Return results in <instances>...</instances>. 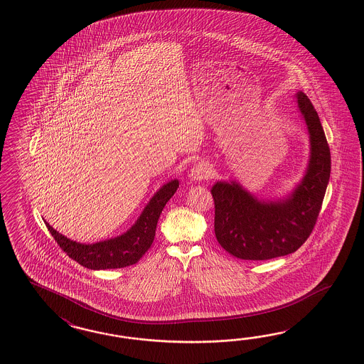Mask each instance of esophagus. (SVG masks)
Segmentation results:
<instances>
[{"label": "esophagus", "instance_id": "1", "mask_svg": "<svg viewBox=\"0 0 364 364\" xmlns=\"http://www.w3.org/2000/svg\"><path fill=\"white\" fill-rule=\"evenodd\" d=\"M210 173H212V171H210L208 164L197 163L196 166H193V168L191 169L189 176H191L192 180H195V181H203V180H206V178H209Z\"/></svg>", "mask_w": 364, "mask_h": 364}]
</instances>
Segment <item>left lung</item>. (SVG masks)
Here are the masks:
<instances>
[{"label": "left lung", "mask_w": 364, "mask_h": 364, "mask_svg": "<svg viewBox=\"0 0 364 364\" xmlns=\"http://www.w3.org/2000/svg\"><path fill=\"white\" fill-rule=\"evenodd\" d=\"M296 100L308 127L311 155L292 192L276 200L257 198L237 181H217L210 191L215 238L232 257L267 260L292 254L316 225L330 178V149L311 100L302 92Z\"/></svg>", "instance_id": "8db88e82"}]
</instances>
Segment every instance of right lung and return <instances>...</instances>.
<instances>
[{"instance_id": "right-lung-1", "label": "right lung", "mask_w": 364, "mask_h": 364, "mask_svg": "<svg viewBox=\"0 0 364 364\" xmlns=\"http://www.w3.org/2000/svg\"><path fill=\"white\" fill-rule=\"evenodd\" d=\"M178 188V178L161 186L151 197L149 204L146 205L133 226L116 238L87 245L64 237L59 231L53 229L48 222L45 221L46 226L63 251L82 267L89 269H112L132 266L151 247L160 213Z\"/></svg>"}]
</instances>
